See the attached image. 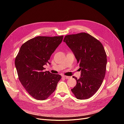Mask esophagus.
<instances>
[{"label":"esophagus","instance_id":"obj_1","mask_svg":"<svg viewBox=\"0 0 124 124\" xmlns=\"http://www.w3.org/2000/svg\"><path fill=\"white\" fill-rule=\"evenodd\" d=\"M63 77L66 79H69L71 77H69V76H63Z\"/></svg>","mask_w":124,"mask_h":124}]
</instances>
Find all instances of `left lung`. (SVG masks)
I'll use <instances>...</instances> for the list:
<instances>
[{"label":"left lung","instance_id":"obj_1","mask_svg":"<svg viewBox=\"0 0 124 124\" xmlns=\"http://www.w3.org/2000/svg\"><path fill=\"white\" fill-rule=\"evenodd\" d=\"M63 41L73 52L81 70L79 78L73 77L77 84L71 91L78 99H87L96 93L104 78L105 50L99 41L84 32L67 35Z\"/></svg>","mask_w":124,"mask_h":124}]
</instances>
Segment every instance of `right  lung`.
<instances>
[{"label": "right lung", "instance_id": "1", "mask_svg": "<svg viewBox=\"0 0 124 124\" xmlns=\"http://www.w3.org/2000/svg\"><path fill=\"white\" fill-rule=\"evenodd\" d=\"M63 36H38L21 47L15 59L19 79L24 88L34 99H46L56 89L61 78L60 75L44 72V66L50 63L51 54L61 43Z\"/></svg>", "mask_w": 124, "mask_h": 124}]
</instances>
